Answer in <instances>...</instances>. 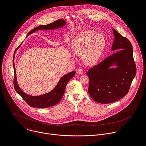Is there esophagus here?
Listing matches in <instances>:
<instances>
[{
    "label": "esophagus",
    "mask_w": 146,
    "mask_h": 146,
    "mask_svg": "<svg viewBox=\"0 0 146 146\" xmlns=\"http://www.w3.org/2000/svg\"><path fill=\"white\" fill-rule=\"evenodd\" d=\"M77 73L78 74H83V70L82 69H81V68H79V69H77Z\"/></svg>",
    "instance_id": "obj_1"
}]
</instances>
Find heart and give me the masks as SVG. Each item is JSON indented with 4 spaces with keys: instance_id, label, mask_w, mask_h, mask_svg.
Here are the masks:
<instances>
[{
    "instance_id": "heart-1",
    "label": "heart",
    "mask_w": 146,
    "mask_h": 146,
    "mask_svg": "<svg viewBox=\"0 0 146 146\" xmlns=\"http://www.w3.org/2000/svg\"><path fill=\"white\" fill-rule=\"evenodd\" d=\"M106 40L103 35L93 31H85L77 35L71 43L72 51L78 56H82L88 65L96 64L105 50Z\"/></svg>"
}]
</instances>
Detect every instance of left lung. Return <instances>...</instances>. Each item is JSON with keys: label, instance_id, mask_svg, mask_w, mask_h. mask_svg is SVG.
Listing matches in <instances>:
<instances>
[{"label": "left lung", "instance_id": "left-lung-1", "mask_svg": "<svg viewBox=\"0 0 146 146\" xmlns=\"http://www.w3.org/2000/svg\"><path fill=\"white\" fill-rule=\"evenodd\" d=\"M112 31L115 40L111 49L116 52L86 73L89 94L93 100L102 104L113 103L125 96L136 73L130 41L116 30ZM113 64L116 68H110Z\"/></svg>", "mask_w": 146, "mask_h": 146}]
</instances>
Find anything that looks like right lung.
I'll use <instances>...</instances> for the list:
<instances>
[{
    "mask_svg": "<svg viewBox=\"0 0 146 146\" xmlns=\"http://www.w3.org/2000/svg\"><path fill=\"white\" fill-rule=\"evenodd\" d=\"M66 22L62 19H60L56 21L53 22L52 23L48 24L46 25H40L36 27H35L33 30H31L27 35V36L30 34L33 33L34 32L39 30H53L55 29H58L65 25ZM22 43L17 47L15 51L16 52L17 50L19 47L21 46ZM13 66L14 70V86L16 92L22 97V99L31 107L33 108H48L52 106H54L58 104L60 100L62 99L64 96L65 90L66 88V86L69 80L74 76L76 74L75 71H73L68 74L62 77L59 81L58 83L56 85V86L50 92L44 94L43 95L33 96L29 95L25 92H23L21 89L18 86L17 80V75L14 62L13 61Z\"/></svg>",
    "mask_w": 146,
    "mask_h": 146,
    "instance_id": "add662e5",
    "label": "right lung"
}]
</instances>
